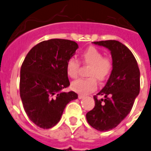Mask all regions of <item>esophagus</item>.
<instances>
[{
	"mask_svg": "<svg viewBox=\"0 0 151 151\" xmlns=\"http://www.w3.org/2000/svg\"><path fill=\"white\" fill-rule=\"evenodd\" d=\"M84 97H85L84 95H82V94L78 95V98H79V99H83V98H84Z\"/></svg>",
	"mask_w": 151,
	"mask_h": 151,
	"instance_id": "34e87169",
	"label": "esophagus"
}]
</instances>
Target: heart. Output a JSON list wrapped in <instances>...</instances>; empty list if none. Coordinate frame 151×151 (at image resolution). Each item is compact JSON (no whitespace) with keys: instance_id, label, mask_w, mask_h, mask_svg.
Returning <instances> with one entry per match:
<instances>
[{"instance_id":"b5f03b06","label":"heart","mask_w":151,"mask_h":151,"mask_svg":"<svg viewBox=\"0 0 151 151\" xmlns=\"http://www.w3.org/2000/svg\"><path fill=\"white\" fill-rule=\"evenodd\" d=\"M81 60L84 64L89 65L87 75L90 78L79 79L71 83V88L81 94H87L97 88V81L102 82L107 80L112 70V63L107 58H104L102 52L91 47L81 54ZM80 64L74 58H70L66 63V72L70 78L78 75Z\"/></svg>"}]
</instances>
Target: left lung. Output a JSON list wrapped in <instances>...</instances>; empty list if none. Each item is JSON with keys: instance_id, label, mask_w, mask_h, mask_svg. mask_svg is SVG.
<instances>
[{"instance_id": "1", "label": "left lung", "mask_w": 151, "mask_h": 151, "mask_svg": "<svg viewBox=\"0 0 151 151\" xmlns=\"http://www.w3.org/2000/svg\"><path fill=\"white\" fill-rule=\"evenodd\" d=\"M111 51L112 70L106 85L93 97L95 106L87 113L90 125L99 131H108L116 127L127 116L140 92V70L132 52L117 40L95 41Z\"/></svg>"}]
</instances>
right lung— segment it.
<instances>
[{"instance_id":"right-lung-1","label":"right lung","mask_w":151,"mask_h":151,"mask_svg":"<svg viewBox=\"0 0 151 151\" xmlns=\"http://www.w3.org/2000/svg\"><path fill=\"white\" fill-rule=\"evenodd\" d=\"M78 48V44L72 40H44L35 45L23 62L20 78L21 101L29 119L40 128L55 126L66 105L78 99L75 92L64 91L70 85L66 63Z\"/></svg>"}]
</instances>
